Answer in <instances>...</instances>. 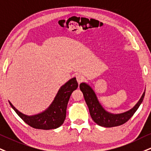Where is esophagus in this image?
I'll list each match as a JSON object with an SVG mask.
<instances>
[{
    "label": "esophagus",
    "mask_w": 151,
    "mask_h": 151,
    "mask_svg": "<svg viewBox=\"0 0 151 151\" xmlns=\"http://www.w3.org/2000/svg\"><path fill=\"white\" fill-rule=\"evenodd\" d=\"M76 80H77L78 84H81L82 82L84 81L85 78H84V77H83V76L82 75H77V76H76Z\"/></svg>",
    "instance_id": "34e87169"
}]
</instances>
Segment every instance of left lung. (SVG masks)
Here are the masks:
<instances>
[{"mask_svg":"<svg viewBox=\"0 0 151 151\" xmlns=\"http://www.w3.org/2000/svg\"><path fill=\"white\" fill-rule=\"evenodd\" d=\"M80 89L84 95L85 102L89 108L92 120L99 125L105 127H116L127 122L139 109L145 96L144 92L137 104L129 111L118 114H113L104 109L99 101L95 92L90 85L85 83H82L80 85Z\"/></svg>","mask_w":151,"mask_h":151,"instance_id":"8db88e82","label":"left lung"}]
</instances>
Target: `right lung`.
Masks as SVG:
<instances>
[{"instance_id":"add662e5","label":"right lung","mask_w":151,"mask_h":151,"mask_svg":"<svg viewBox=\"0 0 151 151\" xmlns=\"http://www.w3.org/2000/svg\"><path fill=\"white\" fill-rule=\"evenodd\" d=\"M78 87L76 78H73L59 89L52 103L43 112L33 115H27L19 111L10 101L11 107L26 123L35 129H52L64 123L66 108L72 92Z\"/></svg>"}]
</instances>
